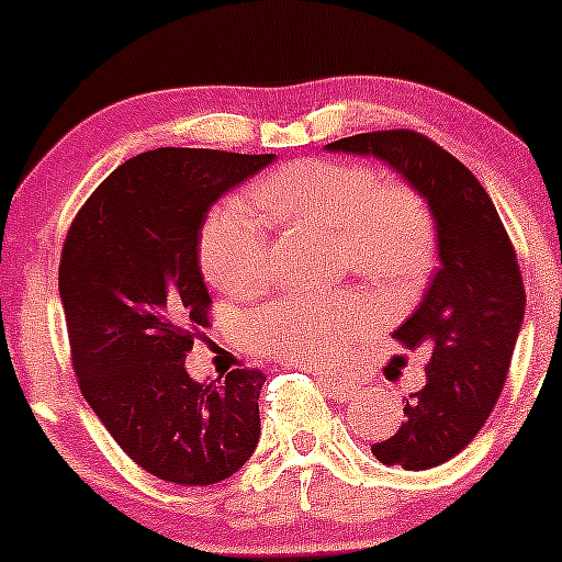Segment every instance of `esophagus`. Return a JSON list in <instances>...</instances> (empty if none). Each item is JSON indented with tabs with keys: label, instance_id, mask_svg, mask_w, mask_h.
<instances>
[{
	"label": "esophagus",
	"instance_id": "esophagus-1",
	"mask_svg": "<svg viewBox=\"0 0 562 562\" xmlns=\"http://www.w3.org/2000/svg\"><path fill=\"white\" fill-rule=\"evenodd\" d=\"M317 378H321V381H323V386H328L331 391H337V394H350V391L356 389L353 383L348 381V378L331 375V372H317Z\"/></svg>",
	"mask_w": 562,
	"mask_h": 562
}]
</instances>
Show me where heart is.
<instances>
[{"label":"heart","mask_w":562,"mask_h":562,"mask_svg":"<svg viewBox=\"0 0 562 562\" xmlns=\"http://www.w3.org/2000/svg\"><path fill=\"white\" fill-rule=\"evenodd\" d=\"M263 209L291 225L334 231L342 260L396 299L422 285L432 260V217L405 181L381 179L370 166L296 160L255 184ZM269 220L247 195H228L201 231V266L228 296H252L269 280ZM370 328L356 293L280 296L241 321V342L269 359L321 364L342 356Z\"/></svg>","instance_id":"heart-1"}]
</instances>
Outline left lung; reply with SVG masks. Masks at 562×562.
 I'll use <instances>...</instances> for the list:
<instances>
[{
	"label": "left lung",
	"instance_id": "8db88e82",
	"mask_svg": "<svg viewBox=\"0 0 562 562\" xmlns=\"http://www.w3.org/2000/svg\"><path fill=\"white\" fill-rule=\"evenodd\" d=\"M326 149L389 162L427 198L438 223V271L394 331L402 348L427 356V383L407 394L400 429L372 446L389 468H438L479 435L506 386L525 317L517 249L473 171L427 135L375 130Z\"/></svg>",
	"mask_w": 562,
	"mask_h": 562
}]
</instances>
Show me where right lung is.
Returning a JSON list of instances; mask_svg holds the SVG:
<instances>
[{"label":"right lung","instance_id":"right-lung-1","mask_svg":"<svg viewBox=\"0 0 562 562\" xmlns=\"http://www.w3.org/2000/svg\"><path fill=\"white\" fill-rule=\"evenodd\" d=\"M274 155L155 149L122 162L78 209L59 258L78 389L119 449L181 486L234 475L260 438L266 375L198 383L184 359L212 317L198 247L220 195Z\"/></svg>","mask_w":562,"mask_h":562}]
</instances>
